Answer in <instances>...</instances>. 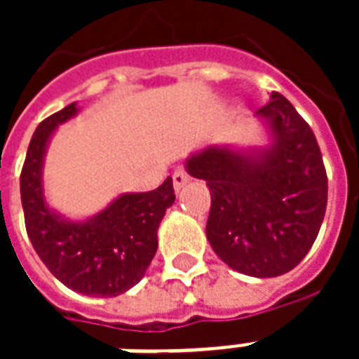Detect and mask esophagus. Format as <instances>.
<instances>
[{"mask_svg": "<svg viewBox=\"0 0 359 359\" xmlns=\"http://www.w3.org/2000/svg\"><path fill=\"white\" fill-rule=\"evenodd\" d=\"M190 182V175L186 173L184 169H177L173 173V188L175 191H180L186 184Z\"/></svg>", "mask_w": 359, "mask_h": 359, "instance_id": "1", "label": "esophagus"}]
</instances>
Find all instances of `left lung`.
I'll use <instances>...</instances> for the list:
<instances>
[{
    "label": "left lung",
    "instance_id": "8db88e82",
    "mask_svg": "<svg viewBox=\"0 0 359 359\" xmlns=\"http://www.w3.org/2000/svg\"><path fill=\"white\" fill-rule=\"evenodd\" d=\"M266 147L208 145L186 160V171L207 180V238L233 270L276 278L307 255L323 225L328 177L317 137L279 93L257 111Z\"/></svg>",
    "mask_w": 359,
    "mask_h": 359
}]
</instances>
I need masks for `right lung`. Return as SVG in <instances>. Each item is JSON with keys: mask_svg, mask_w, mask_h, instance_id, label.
<instances>
[{"mask_svg": "<svg viewBox=\"0 0 359 359\" xmlns=\"http://www.w3.org/2000/svg\"><path fill=\"white\" fill-rule=\"evenodd\" d=\"M78 115L76 102L36 126L20 175L25 229L36 255L69 289L111 298L145 276L158 248V225L175 203L173 180L152 191L121 194L87 219H69L44 197L42 169L53 132Z\"/></svg>", "mask_w": 359, "mask_h": 359, "instance_id": "right-lung-1", "label": "right lung"}]
</instances>
